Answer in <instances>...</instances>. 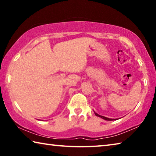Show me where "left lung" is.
I'll return each instance as SVG.
<instances>
[{"mask_svg":"<svg viewBox=\"0 0 156 156\" xmlns=\"http://www.w3.org/2000/svg\"><path fill=\"white\" fill-rule=\"evenodd\" d=\"M94 113H95V115H96V116H98V117L101 118H102V119H104V120H115V119H112V118H107V117H105V116L100 115H99V114H98V113H96L95 112H94Z\"/></svg>","mask_w":156,"mask_h":156,"instance_id":"1","label":"left lung"}]
</instances>
